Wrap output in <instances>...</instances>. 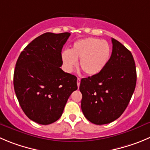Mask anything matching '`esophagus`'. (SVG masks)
Here are the masks:
<instances>
[{
  "mask_svg": "<svg viewBox=\"0 0 150 150\" xmlns=\"http://www.w3.org/2000/svg\"><path fill=\"white\" fill-rule=\"evenodd\" d=\"M80 82H81L80 78H77V86H78V88H79V85H80Z\"/></svg>",
  "mask_w": 150,
  "mask_h": 150,
  "instance_id": "34e87169",
  "label": "esophagus"
}]
</instances>
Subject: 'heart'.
Returning <instances> with one entry per match:
<instances>
[{"label": "heart", "instance_id": "heart-1", "mask_svg": "<svg viewBox=\"0 0 150 150\" xmlns=\"http://www.w3.org/2000/svg\"><path fill=\"white\" fill-rule=\"evenodd\" d=\"M111 48L107 41L99 38H86L78 40L70 51L61 54L64 67L68 72H72L79 61L81 69L88 76L99 74L109 62Z\"/></svg>", "mask_w": 150, "mask_h": 150}]
</instances>
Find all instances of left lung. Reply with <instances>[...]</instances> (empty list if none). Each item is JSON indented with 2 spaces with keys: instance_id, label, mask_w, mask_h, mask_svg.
I'll return each instance as SVG.
<instances>
[{
  "instance_id": "left-lung-1",
  "label": "left lung",
  "mask_w": 150,
  "mask_h": 150,
  "mask_svg": "<svg viewBox=\"0 0 150 150\" xmlns=\"http://www.w3.org/2000/svg\"><path fill=\"white\" fill-rule=\"evenodd\" d=\"M112 54L99 74L81 79V108L91 123L116 120L127 107L136 85V68L130 51L112 38Z\"/></svg>"
}]
</instances>
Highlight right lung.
I'll list each match as a JSON object with an SVG mask.
<instances>
[{"instance_id":"add662e5","label":"right lung","mask_w":150,"mask_h":150,"mask_svg":"<svg viewBox=\"0 0 150 150\" xmlns=\"http://www.w3.org/2000/svg\"><path fill=\"white\" fill-rule=\"evenodd\" d=\"M71 34H42L21 53L14 72V88L28 119L47 125L62 115L77 78L60 68L61 52Z\"/></svg>"}]
</instances>
